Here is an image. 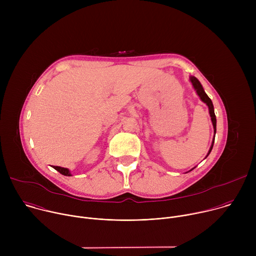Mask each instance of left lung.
I'll return each mask as SVG.
<instances>
[{"mask_svg": "<svg viewBox=\"0 0 256 256\" xmlns=\"http://www.w3.org/2000/svg\"><path fill=\"white\" fill-rule=\"evenodd\" d=\"M190 81H192V85H194V89H196V91L198 95V96H200V98L202 99V101H204V102L208 106L210 116L212 122V126H214V134H216V116H214V105H212V100L210 99V97L206 94V92H204V88H202V84L200 83V81H198L196 77H190ZM214 140H212V147H210V151H208V154L210 153V151H212V149Z\"/></svg>", "mask_w": 256, "mask_h": 256, "instance_id": "8db88e82", "label": "left lung"}]
</instances>
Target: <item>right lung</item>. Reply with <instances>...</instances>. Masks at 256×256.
<instances>
[{"label": "right lung", "instance_id": "obj_1", "mask_svg": "<svg viewBox=\"0 0 256 256\" xmlns=\"http://www.w3.org/2000/svg\"><path fill=\"white\" fill-rule=\"evenodd\" d=\"M54 168L56 171H58L60 174H62V175L70 176V173L68 169H66V168H62V167H58V166H54Z\"/></svg>", "mask_w": 256, "mask_h": 256}]
</instances>
